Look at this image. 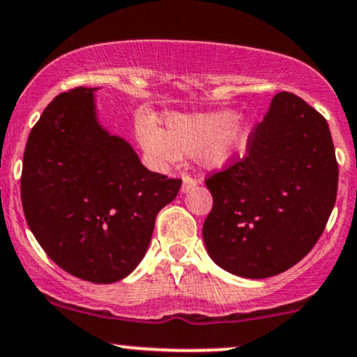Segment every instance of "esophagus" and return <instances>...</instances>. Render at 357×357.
<instances>
[{
  "mask_svg": "<svg viewBox=\"0 0 357 357\" xmlns=\"http://www.w3.org/2000/svg\"><path fill=\"white\" fill-rule=\"evenodd\" d=\"M198 185V179L197 178H191L190 174H183V186H181V191L183 193H186V191L193 190L195 186Z\"/></svg>",
  "mask_w": 357,
  "mask_h": 357,
  "instance_id": "34e87169",
  "label": "esophagus"
}]
</instances>
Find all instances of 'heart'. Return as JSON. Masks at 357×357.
Segmentation results:
<instances>
[{
    "label": "heart",
    "instance_id": "obj_1",
    "mask_svg": "<svg viewBox=\"0 0 357 357\" xmlns=\"http://www.w3.org/2000/svg\"><path fill=\"white\" fill-rule=\"evenodd\" d=\"M250 121L230 109L202 115H171L166 132L152 121L137 125V137L146 154L159 166L174 162L179 155H198L208 167H220L244 152Z\"/></svg>",
    "mask_w": 357,
    "mask_h": 357
}]
</instances>
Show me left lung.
<instances>
[{"label": "left lung", "mask_w": 357, "mask_h": 357, "mask_svg": "<svg viewBox=\"0 0 357 357\" xmlns=\"http://www.w3.org/2000/svg\"><path fill=\"white\" fill-rule=\"evenodd\" d=\"M337 183L327 120L300 96L278 93L250 130L244 158L206 176L213 206L203 241L210 257L250 280L287 271L322 236Z\"/></svg>", "instance_id": "obj_1"}]
</instances>
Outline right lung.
<instances>
[{"label": "right lung", "instance_id": "1", "mask_svg": "<svg viewBox=\"0 0 357 357\" xmlns=\"http://www.w3.org/2000/svg\"><path fill=\"white\" fill-rule=\"evenodd\" d=\"M95 88L54 98L26 140L22 205L59 268L98 284L130 274L146 256L159 210L181 179L149 171L128 142L100 127Z\"/></svg>", "mask_w": 357, "mask_h": 357}]
</instances>
